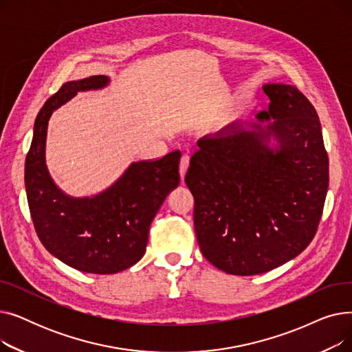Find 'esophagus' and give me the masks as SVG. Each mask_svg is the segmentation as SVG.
I'll list each match as a JSON object with an SVG mask.
<instances>
[{
	"label": "esophagus",
	"mask_w": 352,
	"mask_h": 352,
	"mask_svg": "<svg viewBox=\"0 0 352 352\" xmlns=\"http://www.w3.org/2000/svg\"><path fill=\"white\" fill-rule=\"evenodd\" d=\"M190 165V155L188 154H184L179 160V177H181V181L184 179V175H186L187 173V168Z\"/></svg>",
	"instance_id": "obj_1"
}]
</instances>
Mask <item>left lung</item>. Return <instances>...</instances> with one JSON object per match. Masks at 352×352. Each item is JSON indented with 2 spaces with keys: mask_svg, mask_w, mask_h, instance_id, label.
<instances>
[{
  "mask_svg": "<svg viewBox=\"0 0 352 352\" xmlns=\"http://www.w3.org/2000/svg\"><path fill=\"white\" fill-rule=\"evenodd\" d=\"M267 111L198 140L186 184L195 199L199 250L232 275L268 272L301 254L317 232L328 155L316 108L294 85L267 84ZM273 121L271 122L270 120ZM279 142L271 148L270 137Z\"/></svg>",
  "mask_w": 352,
  "mask_h": 352,
  "instance_id": "obj_1",
  "label": "left lung"
}]
</instances>
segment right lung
<instances>
[{
	"label": "right lung",
	"mask_w": 352,
	"mask_h": 352,
	"mask_svg": "<svg viewBox=\"0 0 352 352\" xmlns=\"http://www.w3.org/2000/svg\"><path fill=\"white\" fill-rule=\"evenodd\" d=\"M109 82L92 76L65 82L48 98L34 124L25 160V190L34 228L50 254L88 274H117L145 254L148 231L165 197L179 184L181 153L133 162L104 192L72 198L55 186L45 164V140L52 111L78 91Z\"/></svg>",
	"instance_id": "add662e5"
}]
</instances>
